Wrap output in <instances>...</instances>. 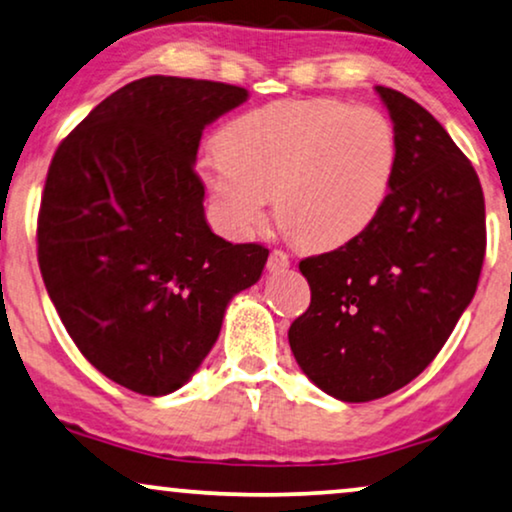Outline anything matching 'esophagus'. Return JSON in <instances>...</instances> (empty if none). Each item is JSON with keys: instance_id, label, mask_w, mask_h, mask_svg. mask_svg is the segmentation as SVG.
<instances>
[{"instance_id": "1", "label": "esophagus", "mask_w": 512, "mask_h": 512, "mask_svg": "<svg viewBox=\"0 0 512 512\" xmlns=\"http://www.w3.org/2000/svg\"><path fill=\"white\" fill-rule=\"evenodd\" d=\"M289 265H291L289 256H286L282 249H275L270 254V258H268V270L270 272H284L286 268H289Z\"/></svg>"}]
</instances>
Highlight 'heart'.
Listing matches in <instances>:
<instances>
[{
  "instance_id": "1",
  "label": "heart",
  "mask_w": 512,
  "mask_h": 512,
  "mask_svg": "<svg viewBox=\"0 0 512 512\" xmlns=\"http://www.w3.org/2000/svg\"><path fill=\"white\" fill-rule=\"evenodd\" d=\"M396 170L398 137L387 114L312 97L233 118L219 151L202 160V181L230 233H254L275 195L277 223L293 242L338 249L377 221Z\"/></svg>"
}]
</instances>
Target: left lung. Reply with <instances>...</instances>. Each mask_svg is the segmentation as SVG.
<instances>
[{
	"label": "left lung",
	"instance_id": "left-lung-1",
	"mask_svg": "<svg viewBox=\"0 0 512 512\" xmlns=\"http://www.w3.org/2000/svg\"><path fill=\"white\" fill-rule=\"evenodd\" d=\"M398 137L387 207L354 242L300 261L310 307L289 328L303 373L366 403L415 380L450 338L485 261L478 174L422 104L377 86Z\"/></svg>",
	"mask_w": 512,
	"mask_h": 512
}]
</instances>
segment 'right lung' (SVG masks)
Returning <instances> with one entry per match:
<instances>
[{
  "label": "right lung",
  "instance_id": "obj_1",
  "mask_svg": "<svg viewBox=\"0 0 512 512\" xmlns=\"http://www.w3.org/2000/svg\"><path fill=\"white\" fill-rule=\"evenodd\" d=\"M240 86L146 76L62 139L46 174L37 256L79 352L121 387L165 396L219 338L230 298L270 251L205 221L195 172L205 125L247 100Z\"/></svg>",
  "mask_w": 512,
  "mask_h": 512
}]
</instances>
